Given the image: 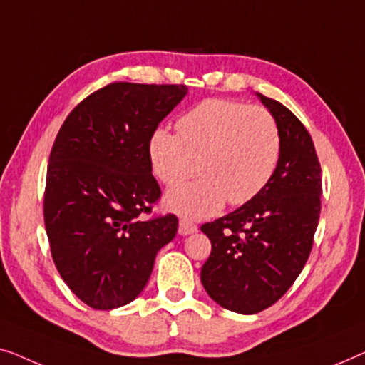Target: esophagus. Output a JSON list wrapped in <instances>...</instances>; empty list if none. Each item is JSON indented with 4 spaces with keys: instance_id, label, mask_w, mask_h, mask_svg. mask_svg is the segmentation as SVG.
Here are the masks:
<instances>
[{
    "instance_id": "1",
    "label": "esophagus",
    "mask_w": 365,
    "mask_h": 365,
    "mask_svg": "<svg viewBox=\"0 0 365 365\" xmlns=\"http://www.w3.org/2000/svg\"><path fill=\"white\" fill-rule=\"evenodd\" d=\"M197 225H195L193 222H190V220H185V218H182L180 222H178V233L180 235H192V233H195L197 232Z\"/></svg>"
}]
</instances>
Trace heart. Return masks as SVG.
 I'll use <instances>...</instances> for the list:
<instances>
[{
  "label": "heart",
  "mask_w": 365,
  "mask_h": 365,
  "mask_svg": "<svg viewBox=\"0 0 365 365\" xmlns=\"http://www.w3.org/2000/svg\"><path fill=\"white\" fill-rule=\"evenodd\" d=\"M177 130L153 132L148 157L153 175L167 187H177L197 170L202 173L167 195V207L183 217H210L225 202L233 207L248 203L278 167L279 124L261 106L203 101L178 119Z\"/></svg>",
  "instance_id": "heart-1"
}]
</instances>
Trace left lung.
<instances>
[{
  "instance_id": "left-lung-1",
  "label": "left lung",
  "mask_w": 365,
  "mask_h": 365,
  "mask_svg": "<svg viewBox=\"0 0 365 365\" xmlns=\"http://www.w3.org/2000/svg\"><path fill=\"white\" fill-rule=\"evenodd\" d=\"M258 96L279 124L278 167L253 200L202 225L212 241L202 284L240 314H256L289 289L309 258L321 213V163L309 132L287 107Z\"/></svg>"
}]
</instances>
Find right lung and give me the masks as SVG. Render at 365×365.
Here are the masks:
<instances>
[{
  "label": "right lung",
  "mask_w": 365,
  "mask_h": 365,
  "mask_svg": "<svg viewBox=\"0 0 365 365\" xmlns=\"http://www.w3.org/2000/svg\"><path fill=\"white\" fill-rule=\"evenodd\" d=\"M183 84L110 82L74 107L49 155L44 225L69 289L94 309H115L145 287L178 218L150 215L160 198L152 133L187 94Z\"/></svg>",
  "instance_id": "add662e5"
}]
</instances>
